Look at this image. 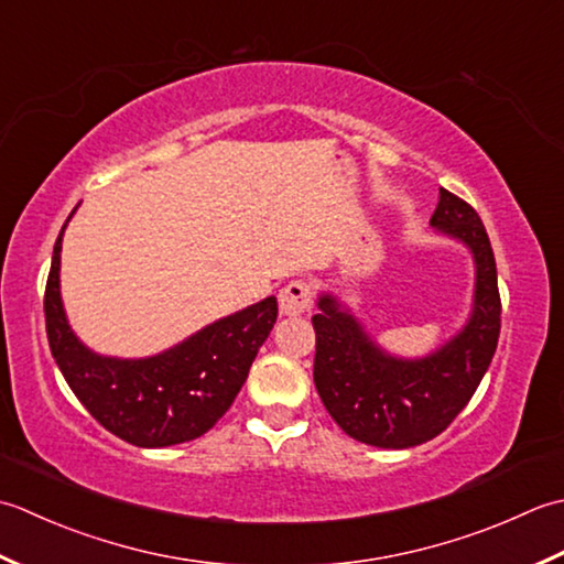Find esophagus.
<instances>
[{"mask_svg": "<svg viewBox=\"0 0 564 564\" xmlns=\"http://www.w3.org/2000/svg\"><path fill=\"white\" fill-rule=\"evenodd\" d=\"M314 308V286L312 282L294 280L280 292V312L282 314H308Z\"/></svg>", "mask_w": 564, "mask_h": 564, "instance_id": "esophagus-1", "label": "esophagus"}]
</instances>
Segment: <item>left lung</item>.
<instances>
[{"label":"left lung","mask_w":564,"mask_h":564,"mask_svg":"<svg viewBox=\"0 0 564 564\" xmlns=\"http://www.w3.org/2000/svg\"><path fill=\"white\" fill-rule=\"evenodd\" d=\"M431 226L467 246L475 260V302L463 330L426 358H397L333 294L318 296L314 384L333 421L375 447L421 445L451 426L494 358L501 330L497 262L479 214L441 187Z\"/></svg>","instance_id":"left-lung-1"}]
</instances>
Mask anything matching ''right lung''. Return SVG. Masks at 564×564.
Here are the masks:
<instances>
[{"label": "right lung", "instance_id": "1", "mask_svg": "<svg viewBox=\"0 0 564 564\" xmlns=\"http://www.w3.org/2000/svg\"><path fill=\"white\" fill-rule=\"evenodd\" d=\"M67 221L55 240L43 299L45 333L65 382L91 416L126 443L167 447L199 438L231 409L278 321V299L268 296L218 318L151 358L99 355L75 336L63 308L61 250Z\"/></svg>", "mask_w": 564, "mask_h": 564}]
</instances>
